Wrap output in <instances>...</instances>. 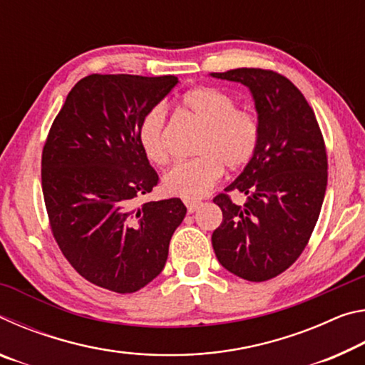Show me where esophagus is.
I'll return each instance as SVG.
<instances>
[{
  "label": "esophagus",
  "instance_id": "obj_1",
  "mask_svg": "<svg viewBox=\"0 0 365 365\" xmlns=\"http://www.w3.org/2000/svg\"><path fill=\"white\" fill-rule=\"evenodd\" d=\"M185 206H187L188 212L191 214V212H195L196 209L201 206V202H200V201H190V200H187V201H185Z\"/></svg>",
  "mask_w": 365,
  "mask_h": 365
}]
</instances>
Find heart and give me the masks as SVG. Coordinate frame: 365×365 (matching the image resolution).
I'll return each mask as SVG.
<instances>
[{"label": "heart", "mask_w": 365, "mask_h": 365, "mask_svg": "<svg viewBox=\"0 0 365 365\" xmlns=\"http://www.w3.org/2000/svg\"><path fill=\"white\" fill-rule=\"evenodd\" d=\"M182 106L205 127L196 145L197 158L172 165L163 185L169 195L196 200L219 182L224 168L238 170L250 163L261 140V123L250 110L237 109L232 96L211 86L190 90L182 98ZM165 123L164 104L148 109L138 123V143L156 165L169 160Z\"/></svg>", "instance_id": "1"}]
</instances>
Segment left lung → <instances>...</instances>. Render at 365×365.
Returning a JSON list of instances; mask_svg holds the SVG:
<instances>
[{
    "instance_id": "8db88e82",
    "label": "left lung",
    "mask_w": 365,
    "mask_h": 365,
    "mask_svg": "<svg viewBox=\"0 0 365 365\" xmlns=\"http://www.w3.org/2000/svg\"><path fill=\"white\" fill-rule=\"evenodd\" d=\"M211 76L248 86L261 123L256 154L214 197L224 220L212 248L228 272L265 282L301 256L317 224L329 168L324 137L306 98L280 73L242 67ZM230 192L246 194L245 205H235Z\"/></svg>"
}]
</instances>
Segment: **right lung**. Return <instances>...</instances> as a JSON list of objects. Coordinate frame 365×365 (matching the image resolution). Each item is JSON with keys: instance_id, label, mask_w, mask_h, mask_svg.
Listing matches in <instances>:
<instances>
[{"instance_id": "1", "label": "right lung", "mask_w": 365, "mask_h": 365, "mask_svg": "<svg viewBox=\"0 0 365 365\" xmlns=\"http://www.w3.org/2000/svg\"><path fill=\"white\" fill-rule=\"evenodd\" d=\"M177 82L91 73L69 91L43 146L53 237L85 280L110 292L135 293L156 279L187 214L178 197L137 206L159 180L138 143V123Z\"/></svg>"}]
</instances>
